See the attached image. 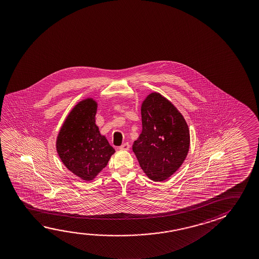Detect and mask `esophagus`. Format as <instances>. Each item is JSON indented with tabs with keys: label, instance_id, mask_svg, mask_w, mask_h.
Segmentation results:
<instances>
[{
	"label": "esophagus",
	"instance_id": "1",
	"mask_svg": "<svg viewBox=\"0 0 259 259\" xmlns=\"http://www.w3.org/2000/svg\"><path fill=\"white\" fill-rule=\"evenodd\" d=\"M130 148V144H128V143H124V144H122L119 149L120 150H123V151H128Z\"/></svg>",
	"mask_w": 259,
	"mask_h": 259
}]
</instances>
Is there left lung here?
I'll return each mask as SVG.
<instances>
[{
    "mask_svg": "<svg viewBox=\"0 0 259 259\" xmlns=\"http://www.w3.org/2000/svg\"><path fill=\"white\" fill-rule=\"evenodd\" d=\"M142 133L133 152L153 182H163L182 166L190 148V130L178 109L161 94L148 95L141 106Z\"/></svg>",
    "mask_w": 259,
    "mask_h": 259,
    "instance_id": "left-lung-1",
    "label": "left lung"
}]
</instances>
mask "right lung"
<instances>
[{
	"instance_id": "add662e5",
	"label": "right lung",
	"mask_w": 259,
	"mask_h": 259,
	"mask_svg": "<svg viewBox=\"0 0 259 259\" xmlns=\"http://www.w3.org/2000/svg\"><path fill=\"white\" fill-rule=\"evenodd\" d=\"M98 103L88 98L77 103L60 128L56 148L64 165L83 181L97 177L115 153L96 124Z\"/></svg>"
}]
</instances>
